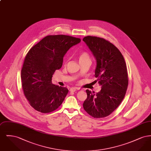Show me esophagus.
<instances>
[{"label":"esophagus","instance_id":"esophagus-1","mask_svg":"<svg viewBox=\"0 0 151 151\" xmlns=\"http://www.w3.org/2000/svg\"><path fill=\"white\" fill-rule=\"evenodd\" d=\"M77 89H78V88H77V87H72V88H70V92H75Z\"/></svg>","mask_w":151,"mask_h":151}]
</instances>
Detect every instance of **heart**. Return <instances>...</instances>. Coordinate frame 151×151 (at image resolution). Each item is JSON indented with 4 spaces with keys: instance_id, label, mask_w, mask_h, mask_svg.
<instances>
[{
    "instance_id": "b5f03b06",
    "label": "heart",
    "mask_w": 151,
    "mask_h": 151,
    "mask_svg": "<svg viewBox=\"0 0 151 151\" xmlns=\"http://www.w3.org/2000/svg\"><path fill=\"white\" fill-rule=\"evenodd\" d=\"M78 58H79V62H82V61H84V60H90L88 54L85 52H80L79 54Z\"/></svg>"
}]
</instances>
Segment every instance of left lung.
I'll return each mask as SVG.
<instances>
[{"mask_svg":"<svg viewBox=\"0 0 151 151\" xmlns=\"http://www.w3.org/2000/svg\"><path fill=\"white\" fill-rule=\"evenodd\" d=\"M83 41L96 60L94 76L101 86L96 94L86 89L83 108L94 118H104L113 113L124 97L129 83L126 65L120 51L105 39L86 36Z\"/></svg>","mask_w":151,"mask_h":151,"instance_id":"left-lung-1","label":"left lung"}]
</instances>
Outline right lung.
<instances>
[{"mask_svg":"<svg viewBox=\"0 0 151 151\" xmlns=\"http://www.w3.org/2000/svg\"><path fill=\"white\" fill-rule=\"evenodd\" d=\"M80 41L71 36H47L27 53L21 72L22 87L30 105L37 111L50 113L63 102L68 89L53 84L52 75L62 67L66 52Z\"/></svg>","mask_w":151,"mask_h":151,"instance_id":"right-lung-1","label":"right lung"}]
</instances>
